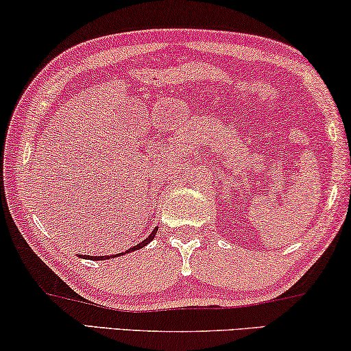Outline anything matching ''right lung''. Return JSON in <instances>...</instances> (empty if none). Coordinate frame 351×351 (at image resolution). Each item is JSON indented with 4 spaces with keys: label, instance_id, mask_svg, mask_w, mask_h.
Instances as JSON below:
<instances>
[{
    "label": "right lung",
    "instance_id": "right-lung-1",
    "mask_svg": "<svg viewBox=\"0 0 351 351\" xmlns=\"http://www.w3.org/2000/svg\"><path fill=\"white\" fill-rule=\"evenodd\" d=\"M156 232H158V228H155V230H153V232H152V234H150V237H148L147 239H143V241L141 243V244H137V246H134V247H131V249H128V251H126V254L128 252H131V251H136V249H141V247H143V246H145V244H148V243H150L152 241V239L153 238H155V234H156ZM123 254V252H121ZM90 258H95V261H104V258H108V257H90Z\"/></svg>",
    "mask_w": 351,
    "mask_h": 351
}]
</instances>
